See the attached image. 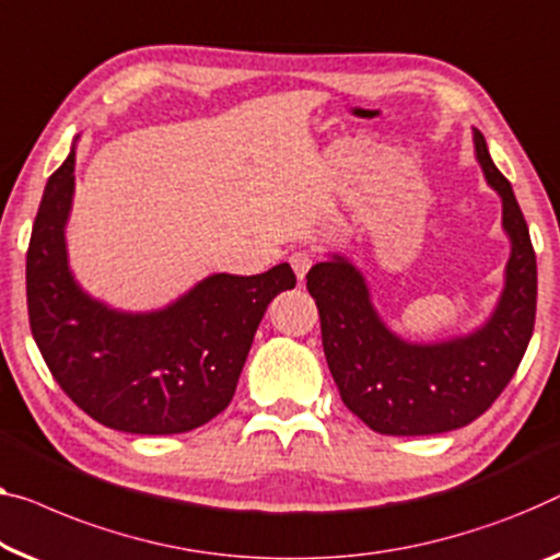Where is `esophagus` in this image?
<instances>
[{
	"label": "esophagus",
	"mask_w": 560,
	"mask_h": 560,
	"mask_svg": "<svg viewBox=\"0 0 560 560\" xmlns=\"http://www.w3.org/2000/svg\"><path fill=\"white\" fill-rule=\"evenodd\" d=\"M289 264H291V269H294L296 279L302 281V279L306 277V271L312 269V264H314V254H308V252H304V248H299V252H294V254L289 256Z\"/></svg>",
	"instance_id": "1"
}]
</instances>
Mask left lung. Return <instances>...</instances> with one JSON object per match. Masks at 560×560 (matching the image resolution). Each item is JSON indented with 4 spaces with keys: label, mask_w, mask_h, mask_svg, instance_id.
Segmentation results:
<instances>
[{
    "label": "left lung",
    "mask_w": 560,
    "mask_h": 560,
    "mask_svg": "<svg viewBox=\"0 0 560 560\" xmlns=\"http://www.w3.org/2000/svg\"><path fill=\"white\" fill-rule=\"evenodd\" d=\"M475 155L503 198L511 236L505 289L486 327L442 345H410L374 312L362 273L345 258L312 266L306 289L322 322V345L341 402L380 435H438L465 428L513 380L536 324L538 271L528 223L511 183L475 130Z\"/></svg>",
    "instance_id": "obj_1"
}]
</instances>
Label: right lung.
<instances>
[{
	"label": "right lung",
	"mask_w": 560,
	"mask_h": 560,
	"mask_svg": "<svg viewBox=\"0 0 560 560\" xmlns=\"http://www.w3.org/2000/svg\"><path fill=\"white\" fill-rule=\"evenodd\" d=\"M74 150L49 175L27 248L30 329L65 395L105 428L175 435L223 412L236 392L258 322L296 287L289 264L256 277L213 273L178 302L125 314L72 279L65 223Z\"/></svg>",
	"instance_id": "add662e5"
}]
</instances>
